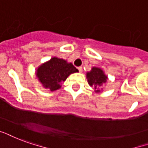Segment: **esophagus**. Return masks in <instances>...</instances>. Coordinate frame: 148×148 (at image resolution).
<instances>
[{
    "mask_svg": "<svg viewBox=\"0 0 148 148\" xmlns=\"http://www.w3.org/2000/svg\"><path fill=\"white\" fill-rule=\"evenodd\" d=\"M78 70L79 73H82L83 72V68L82 67H78Z\"/></svg>",
    "mask_w": 148,
    "mask_h": 148,
    "instance_id": "obj_1",
    "label": "esophagus"
}]
</instances>
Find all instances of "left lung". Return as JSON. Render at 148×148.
Instances as JSON below:
<instances>
[{
    "label": "left lung",
    "instance_id": "8db88e82",
    "mask_svg": "<svg viewBox=\"0 0 148 148\" xmlns=\"http://www.w3.org/2000/svg\"><path fill=\"white\" fill-rule=\"evenodd\" d=\"M89 85L94 88L95 93H101L103 91L102 86L107 83L108 77L105 75L104 70L98 67L91 68L90 71L86 73Z\"/></svg>",
    "mask_w": 148,
    "mask_h": 148
}]
</instances>
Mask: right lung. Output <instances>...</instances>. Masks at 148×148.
I'll list each match as a JSON object with an SVG mask.
<instances>
[{
  "label": "right lung",
  "mask_w": 148,
  "mask_h": 148,
  "mask_svg": "<svg viewBox=\"0 0 148 148\" xmlns=\"http://www.w3.org/2000/svg\"><path fill=\"white\" fill-rule=\"evenodd\" d=\"M79 70L67 60L53 57L39 65L36 69V76L42 86L50 91H56L69 75L78 73Z\"/></svg>",
  "instance_id": "1"
}]
</instances>
